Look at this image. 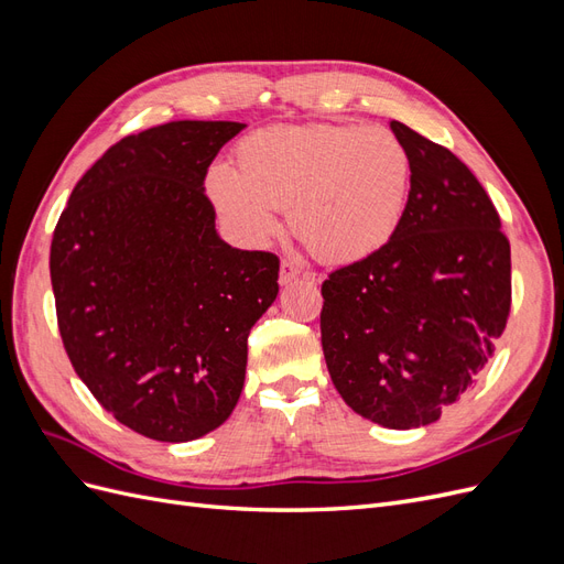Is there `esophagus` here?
Masks as SVG:
<instances>
[{
    "instance_id": "34e87169",
    "label": "esophagus",
    "mask_w": 564,
    "mask_h": 564,
    "mask_svg": "<svg viewBox=\"0 0 564 564\" xmlns=\"http://www.w3.org/2000/svg\"><path fill=\"white\" fill-rule=\"evenodd\" d=\"M299 275H301V268L294 261L282 259V263H280V284L294 282Z\"/></svg>"
}]
</instances>
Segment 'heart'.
Returning a JSON list of instances; mask_svg holds the SVG:
<instances>
[{
    "label": "heart",
    "instance_id": "1",
    "mask_svg": "<svg viewBox=\"0 0 564 564\" xmlns=\"http://www.w3.org/2000/svg\"><path fill=\"white\" fill-rule=\"evenodd\" d=\"M412 158L386 127L311 124L253 131L235 152V172L216 164L207 191L247 245L278 232L286 209L296 240L324 263H355L398 232Z\"/></svg>",
    "mask_w": 564,
    "mask_h": 564
}]
</instances>
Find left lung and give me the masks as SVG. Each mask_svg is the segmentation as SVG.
<instances>
[{"instance_id":"obj_1","label":"left lung","mask_w":564,"mask_h":564,"mask_svg":"<svg viewBox=\"0 0 564 564\" xmlns=\"http://www.w3.org/2000/svg\"><path fill=\"white\" fill-rule=\"evenodd\" d=\"M412 158L404 218L377 253L322 282V350L340 398L406 431L440 419L485 369L510 313V242L452 150L390 122Z\"/></svg>"}]
</instances>
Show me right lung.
Returning <instances> with one entry per match:
<instances>
[{"label": "right lung", "mask_w": 564, "mask_h": 564, "mask_svg": "<svg viewBox=\"0 0 564 564\" xmlns=\"http://www.w3.org/2000/svg\"><path fill=\"white\" fill-rule=\"evenodd\" d=\"M240 122L131 133L84 174L51 240L58 332L77 377L127 429L191 442L240 400L249 332L280 259L216 232L207 169Z\"/></svg>", "instance_id": "right-lung-1"}]
</instances>
